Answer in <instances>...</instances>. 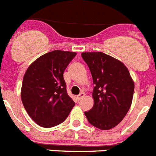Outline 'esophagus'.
I'll list each match as a JSON object with an SVG mask.
<instances>
[{
  "label": "esophagus",
  "instance_id": "obj_1",
  "mask_svg": "<svg viewBox=\"0 0 156 156\" xmlns=\"http://www.w3.org/2000/svg\"><path fill=\"white\" fill-rule=\"evenodd\" d=\"M84 95H85L84 92H81V93H80V95H77V99H78V100H80L82 98H83V96H84Z\"/></svg>",
  "mask_w": 156,
  "mask_h": 156
}]
</instances>
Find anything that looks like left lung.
<instances>
[{
	"label": "left lung",
	"instance_id": "1",
	"mask_svg": "<svg viewBox=\"0 0 156 156\" xmlns=\"http://www.w3.org/2000/svg\"><path fill=\"white\" fill-rule=\"evenodd\" d=\"M81 55L95 85L94 105L85 112V115L97 128H113L124 119L132 103L134 83L129 70L122 62L102 52H85Z\"/></svg>",
	"mask_w": 156,
	"mask_h": 156
}]
</instances>
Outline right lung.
<instances>
[{
    "mask_svg": "<svg viewBox=\"0 0 156 156\" xmlns=\"http://www.w3.org/2000/svg\"><path fill=\"white\" fill-rule=\"evenodd\" d=\"M76 53L55 50L35 60L24 75L21 98L31 118L42 127L65 121L75 102L68 95L64 72Z\"/></svg>",
    "mask_w": 156,
    "mask_h": 156,
    "instance_id": "add662e5",
    "label": "right lung"
}]
</instances>
